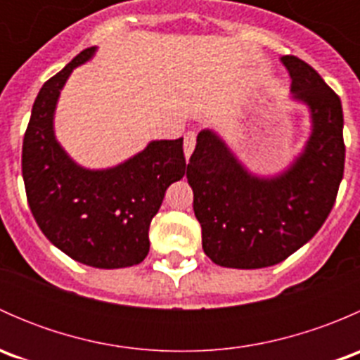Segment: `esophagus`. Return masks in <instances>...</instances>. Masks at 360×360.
Masks as SVG:
<instances>
[{
	"label": "esophagus",
	"mask_w": 360,
	"mask_h": 360,
	"mask_svg": "<svg viewBox=\"0 0 360 360\" xmlns=\"http://www.w3.org/2000/svg\"><path fill=\"white\" fill-rule=\"evenodd\" d=\"M195 144H197V134L195 132L184 134V157H186V160L191 157V153H193Z\"/></svg>",
	"instance_id": "1"
}]
</instances>
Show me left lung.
Here are the masks:
<instances>
[{
    "label": "left lung",
    "instance_id": "8db88e82",
    "mask_svg": "<svg viewBox=\"0 0 360 360\" xmlns=\"http://www.w3.org/2000/svg\"><path fill=\"white\" fill-rule=\"evenodd\" d=\"M292 99L307 104L311 134L296 160L274 177L249 172L212 130L197 136L186 177L202 226L203 252L224 268L274 266L324 224L343 179L341 101L314 68L282 57Z\"/></svg>",
    "mask_w": 360,
    "mask_h": 360
}]
</instances>
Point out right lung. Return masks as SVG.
<instances>
[{
    "instance_id": "obj_1",
    "label": "right lung",
    "mask_w": 360,
    "mask_h": 360,
    "mask_svg": "<svg viewBox=\"0 0 360 360\" xmlns=\"http://www.w3.org/2000/svg\"><path fill=\"white\" fill-rule=\"evenodd\" d=\"M96 46L79 52L45 82L32 104L22 144V177L29 207L46 238L69 257L94 268H127L150 252L151 219L167 188L186 172L183 137L151 141L120 165H78L53 134V112L64 83Z\"/></svg>"
}]
</instances>
